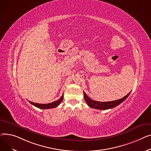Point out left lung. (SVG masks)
<instances>
[{
  "label": "left lung",
  "mask_w": 151,
  "mask_h": 151,
  "mask_svg": "<svg viewBox=\"0 0 151 151\" xmlns=\"http://www.w3.org/2000/svg\"><path fill=\"white\" fill-rule=\"evenodd\" d=\"M130 92L120 99L110 101V102H105L96 101L91 99L84 91H83V94H84V98H85V102H86V104L90 107L93 108L95 109H98V110H107V109H113L115 107H116V106L121 104L123 101H124L130 94Z\"/></svg>",
  "instance_id": "obj_1"
}]
</instances>
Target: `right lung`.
<instances>
[{"mask_svg":"<svg viewBox=\"0 0 151 151\" xmlns=\"http://www.w3.org/2000/svg\"><path fill=\"white\" fill-rule=\"evenodd\" d=\"M63 99V94L61 96V97L60 98L55 101V102H53L51 103H49V104H38V103H35V102H32L31 101H29L32 105L35 106V107H37L39 109H53V108H55L57 107V106H58L60 103L62 102Z\"/></svg>","mask_w":151,"mask_h":151,"instance_id":"add662e5","label":"right lung"}]
</instances>
